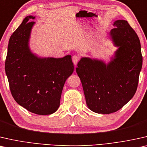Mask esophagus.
<instances>
[{"mask_svg":"<svg viewBox=\"0 0 147 147\" xmlns=\"http://www.w3.org/2000/svg\"><path fill=\"white\" fill-rule=\"evenodd\" d=\"M80 58H79V56L78 55H74L73 56V58H72V60H73V63H74V65H76V64L79 61Z\"/></svg>","mask_w":147,"mask_h":147,"instance_id":"1","label":"esophagus"}]
</instances>
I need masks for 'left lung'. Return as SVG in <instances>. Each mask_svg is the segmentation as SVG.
<instances>
[{"label":"left lung","mask_w":147,"mask_h":147,"mask_svg":"<svg viewBox=\"0 0 147 147\" xmlns=\"http://www.w3.org/2000/svg\"><path fill=\"white\" fill-rule=\"evenodd\" d=\"M111 30L119 47L108 65L82 58L76 69L90 110L100 114L117 112L135 95L142 65L140 40L127 21L119 20Z\"/></svg>","instance_id":"8db88e82"}]
</instances>
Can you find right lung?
Returning a JSON list of instances; mask_svg holds the SVG:
<instances>
[{
  "label": "right lung",
  "mask_w": 147,
  "mask_h": 147,
  "mask_svg": "<svg viewBox=\"0 0 147 147\" xmlns=\"http://www.w3.org/2000/svg\"><path fill=\"white\" fill-rule=\"evenodd\" d=\"M35 17L28 16L11 35L5 72L11 94L26 110L40 115L57 111L66 80L74 71L71 56L41 59L30 52L28 40Z\"/></svg>",
  "instance_id": "1"
}]
</instances>
